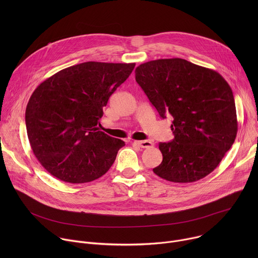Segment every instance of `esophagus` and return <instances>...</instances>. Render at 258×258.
I'll return each instance as SVG.
<instances>
[{"mask_svg": "<svg viewBox=\"0 0 258 258\" xmlns=\"http://www.w3.org/2000/svg\"><path fill=\"white\" fill-rule=\"evenodd\" d=\"M134 144L141 148H152L153 143L150 141H134Z\"/></svg>", "mask_w": 258, "mask_h": 258, "instance_id": "34e87169", "label": "esophagus"}]
</instances>
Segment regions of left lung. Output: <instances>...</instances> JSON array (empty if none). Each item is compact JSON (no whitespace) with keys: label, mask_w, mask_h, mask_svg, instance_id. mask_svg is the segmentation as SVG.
<instances>
[{"label":"left lung","mask_w":258,"mask_h":258,"mask_svg":"<svg viewBox=\"0 0 258 258\" xmlns=\"http://www.w3.org/2000/svg\"><path fill=\"white\" fill-rule=\"evenodd\" d=\"M136 82L160 117H173V140L159 143L153 171L173 182H193L213 171L235 142L233 92L218 72L185 59H158L136 68Z\"/></svg>","instance_id":"obj_1"}]
</instances>
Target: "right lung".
<instances>
[{"mask_svg": "<svg viewBox=\"0 0 258 258\" xmlns=\"http://www.w3.org/2000/svg\"><path fill=\"white\" fill-rule=\"evenodd\" d=\"M135 63L85 62L60 70L32 93L25 111L33 154L55 177L84 183L105 174L125 144L99 131L103 107Z\"/></svg>", "mask_w": 258, "mask_h": 258, "instance_id": "1", "label": "right lung"}]
</instances>
